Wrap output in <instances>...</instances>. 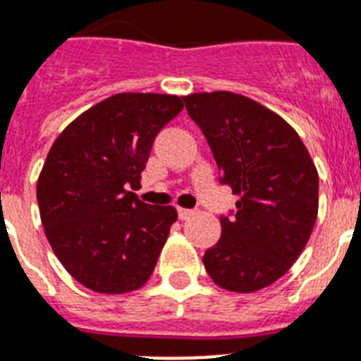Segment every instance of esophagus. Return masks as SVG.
<instances>
[{"label":"esophagus","mask_w":361,"mask_h":361,"mask_svg":"<svg viewBox=\"0 0 361 361\" xmlns=\"http://www.w3.org/2000/svg\"><path fill=\"white\" fill-rule=\"evenodd\" d=\"M192 214H195V211H192V209L178 207V216H180V220H187V218L192 216Z\"/></svg>","instance_id":"obj_1"}]
</instances>
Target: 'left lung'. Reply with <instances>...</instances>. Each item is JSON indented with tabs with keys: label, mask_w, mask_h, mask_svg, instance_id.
<instances>
[{
	"label": "left lung",
	"mask_w": 361,
	"mask_h": 361,
	"mask_svg": "<svg viewBox=\"0 0 361 361\" xmlns=\"http://www.w3.org/2000/svg\"><path fill=\"white\" fill-rule=\"evenodd\" d=\"M207 139L220 183L238 195L220 216L222 237L204 255L224 290L251 293L274 284L298 260L317 218L319 176L298 132L283 117L231 92L183 97Z\"/></svg>",
	"instance_id": "8db88e82"
}]
</instances>
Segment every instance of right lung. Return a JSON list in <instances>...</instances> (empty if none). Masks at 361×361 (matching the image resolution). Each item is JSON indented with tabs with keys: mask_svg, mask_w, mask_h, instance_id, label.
<instances>
[{
	"mask_svg": "<svg viewBox=\"0 0 361 361\" xmlns=\"http://www.w3.org/2000/svg\"><path fill=\"white\" fill-rule=\"evenodd\" d=\"M181 97L117 93L63 128L36 185L45 237L75 281L99 293L141 288L178 213L148 205L139 187L154 139Z\"/></svg>",
	"mask_w": 361,
	"mask_h": 361,
	"instance_id": "1",
	"label": "right lung"
}]
</instances>
